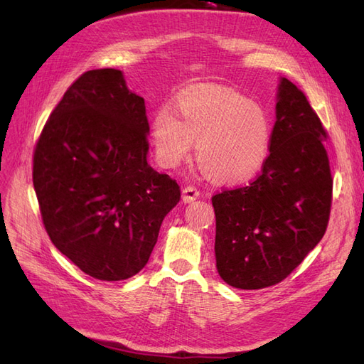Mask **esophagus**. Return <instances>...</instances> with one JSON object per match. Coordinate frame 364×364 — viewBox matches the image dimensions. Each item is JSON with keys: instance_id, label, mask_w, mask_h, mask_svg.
<instances>
[{"instance_id": "34e87169", "label": "esophagus", "mask_w": 364, "mask_h": 364, "mask_svg": "<svg viewBox=\"0 0 364 364\" xmlns=\"http://www.w3.org/2000/svg\"><path fill=\"white\" fill-rule=\"evenodd\" d=\"M197 197H199V191H197L194 186H191V185H188V186H185V188L182 190V200H183V203H191V202H194Z\"/></svg>"}]
</instances>
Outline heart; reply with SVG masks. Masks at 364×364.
Masks as SVG:
<instances>
[{"instance_id": "heart-1", "label": "heart", "mask_w": 364, "mask_h": 364, "mask_svg": "<svg viewBox=\"0 0 364 364\" xmlns=\"http://www.w3.org/2000/svg\"><path fill=\"white\" fill-rule=\"evenodd\" d=\"M151 139L162 167H178L196 142V162L208 179L240 183L266 164L272 126L245 95L208 85L181 94L174 111L161 107L151 121Z\"/></svg>"}]
</instances>
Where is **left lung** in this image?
<instances>
[{
  "label": "left lung",
  "mask_w": 364,
  "mask_h": 364,
  "mask_svg": "<svg viewBox=\"0 0 364 364\" xmlns=\"http://www.w3.org/2000/svg\"><path fill=\"white\" fill-rule=\"evenodd\" d=\"M270 155L247 186L213 197L215 262L226 284L259 290L285 279L322 240L333 179L321 119L279 77Z\"/></svg>",
  "instance_id": "left-lung-1"
}]
</instances>
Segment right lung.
Returning a JSON list of instances; mask_svg holds the SVG:
<instances>
[{
    "mask_svg": "<svg viewBox=\"0 0 364 364\" xmlns=\"http://www.w3.org/2000/svg\"><path fill=\"white\" fill-rule=\"evenodd\" d=\"M144 98L119 70L82 74L43 127L33 185L53 245L100 281L146 266L162 220L181 200L168 174L150 167Z\"/></svg>",
    "mask_w": 364,
    "mask_h": 364,
    "instance_id": "obj_1",
    "label": "right lung"
}]
</instances>
